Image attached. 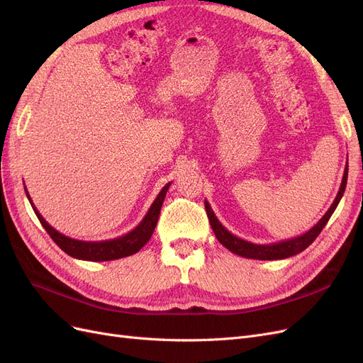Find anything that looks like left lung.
<instances>
[{
	"label": "left lung",
	"instance_id": "8db88e82",
	"mask_svg": "<svg viewBox=\"0 0 363 363\" xmlns=\"http://www.w3.org/2000/svg\"><path fill=\"white\" fill-rule=\"evenodd\" d=\"M347 175H349V163L345 164L344 169V175H342V181H341V186L338 190V194L335 197V200L330 204V208L326 211V213L319 219V223L316 225H313L308 231H306L301 235H296V238L292 239H286V240H280L276 243H267V245H257L252 243L247 240H243L238 235H234L233 233H230L223 224L219 223L218 218L215 216L211 204L208 203V200H204V208H206V213L209 218L211 227L216 235V239L220 245H224L228 250H231L233 254L243 257V258H250V259H283V258H289L294 257L299 252H303L304 249H307L314 240H316L318 235L320 234V231L323 230V227L326 225V223L329 220V218L333 216L334 211L337 209L338 203L345 191V185H347Z\"/></svg>",
	"mask_w": 363,
	"mask_h": 363
}]
</instances>
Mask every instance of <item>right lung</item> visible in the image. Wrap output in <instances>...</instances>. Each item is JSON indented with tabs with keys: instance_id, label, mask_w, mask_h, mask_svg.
Returning a JSON list of instances; mask_svg holds the SVG:
<instances>
[{
	"instance_id": "add662e5",
	"label": "right lung",
	"mask_w": 363,
	"mask_h": 363,
	"mask_svg": "<svg viewBox=\"0 0 363 363\" xmlns=\"http://www.w3.org/2000/svg\"><path fill=\"white\" fill-rule=\"evenodd\" d=\"M169 186H170V182L162 188V191L152 201L151 208L148 209L144 219L140 220V223L132 231L121 235V238L111 239V240H102V242L77 240V239H71V238H68V235L59 233L49 223H47V220L38 212V209L34 206V203L29 197L26 186H25V193H26V197L30 203V206H33L37 218L40 219L41 225L44 227V230L47 233H49L53 242L62 250H64L65 254H68L72 258L83 259V261H113V259H120V258L136 254V252L143 249L144 245L151 239L154 228L157 225V220H159L162 204L164 201Z\"/></svg>"
}]
</instances>
